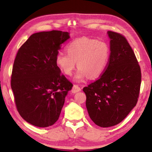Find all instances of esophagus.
Instances as JSON below:
<instances>
[{
  "instance_id": "1",
  "label": "esophagus",
  "mask_w": 152,
  "mask_h": 152,
  "mask_svg": "<svg viewBox=\"0 0 152 152\" xmlns=\"http://www.w3.org/2000/svg\"><path fill=\"white\" fill-rule=\"evenodd\" d=\"M81 91V89L80 87L78 86L77 85H74L73 86L72 89V93H77L78 92H80Z\"/></svg>"
}]
</instances>
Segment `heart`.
<instances>
[{
	"label": "heart",
	"instance_id": "1",
	"mask_svg": "<svg viewBox=\"0 0 152 152\" xmlns=\"http://www.w3.org/2000/svg\"><path fill=\"white\" fill-rule=\"evenodd\" d=\"M66 53H59L56 64L61 71L70 76L76 66L79 67L75 75L77 80L87 77L96 79L102 75L107 68L110 59V48L104 41L80 37L73 40L66 46Z\"/></svg>",
	"mask_w": 152,
	"mask_h": 152
}]
</instances>
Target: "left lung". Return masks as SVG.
<instances>
[{
  "label": "left lung",
  "mask_w": 152,
  "mask_h": 152,
  "mask_svg": "<svg viewBox=\"0 0 152 152\" xmlns=\"http://www.w3.org/2000/svg\"><path fill=\"white\" fill-rule=\"evenodd\" d=\"M110 39L108 65L99 79L84 87L91 119L102 127L115 126L137 102L141 73L134 53L124 37L108 31Z\"/></svg>",
  "instance_id": "8db88e82"
}]
</instances>
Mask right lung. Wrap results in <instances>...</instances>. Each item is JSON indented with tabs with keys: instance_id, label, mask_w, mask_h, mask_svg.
<instances>
[{
	"instance_id": "right-lung-1",
	"label": "right lung",
	"mask_w": 152,
	"mask_h": 152,
	"mask_svg": "<svg viewBox=\"0 0 152 152\" xmlns=\"http://www.w3.org/2000/svg\"><path fill=\"white\" fill-rule=\"evenodd\" d=\"M70 37L68 32L59 30L39 32L32 34L18 50L11 86L18 112L31 125H53L72 88L56 64L61 44Z\"/></svg>"
}]
</instances>
